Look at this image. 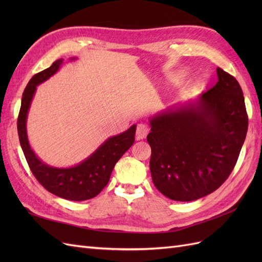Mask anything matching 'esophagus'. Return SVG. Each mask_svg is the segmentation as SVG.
I'll use <instances>...</instances> for the list:
<instances>
[{
	"label": "esophagus",
	"mask_w": 262,
	"mask_h": 262,
	"mask_svg": "<svg viewBox=\"0 0 262 262\" xmlns=\"http://www.w3.org/2000/svg\"><path fill=\"white\" fill-rule=\"evenodd\" d=\"M148 133V126L146 124H143V123H140L138 124L137 126V140H143L146 138Z\"/></svg>",
	"instance_id": "34e87169"
}]
</instances>
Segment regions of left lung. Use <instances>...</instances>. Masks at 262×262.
<instances>
[{
  "label": "left lung",
  "instance_id": "obj_1",
  "mask_svg": "<svg viewBox=\"0 0 262 262\" xmlns=\"http://www.w3.org/2000/svg\"><path fill=\"white\" fill-rule=\"evenodd\" d=\"M217 83L193 100L149 117L147 142L155 187L188 202L212 193L228 178L248 129L242 87L217 68Z\"/></svg>",
  "mask_w": 262,
  "mask_h": 262
}]
</instances>
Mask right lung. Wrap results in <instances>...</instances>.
<instances>
[{
	"mask_svg": "<svg viewBox=\"0 0 262 262\" xmlns=\"http://www.w3.org/2000/svg\"><path fill=\"white\" fill-rule=\"evenodd\" d=\"M70 61L77 58L72 57ZM64 60L59 59L52 66L31 77L23 93L17 120L20 146L29 167L37 180L49 192L62 199L85 201L96 196L106 187L116 163L134 143L137 124L117 136L108 138L84 161L71 167H54L46 164L31 148L27 134V117L37 86L49 80L58 72Z\"/></svg>",
	"mask_w": 262,
	"mask_h": 262,
	"instance_id": "right-lung-1",
	"label": "right lung"
}]
</instances>
